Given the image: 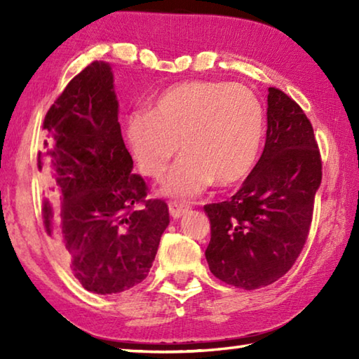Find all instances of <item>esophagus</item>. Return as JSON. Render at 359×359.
I'll use <instances>...</instances> for the list:
<instances>
[{
    "label": "esophagus",
    "mask_w": 359,
    "mask_h": 359,
    "mask_svg": "<svg viewBox=\"0 0 359 359\" xmlns=\"http://www.w3.org/2000/svg\"><path fill=\"white\" fill-rule=\"evenodd\" d=\"M188 212V205L184 203H177V201H171L169 203V214L174 218H180L182 215H185Z\"/></svg>",
    "instance_id": "34e87169"
}]
</instances>
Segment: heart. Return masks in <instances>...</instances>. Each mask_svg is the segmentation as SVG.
I'll use <instances>...</instances> for the list:
<instances>
[{"instance_id":"heart-1","label":"heart","mask_w":359,"mask_h":359,"mask_svg":"<svg viewBox=\"0 0 359 359\" xmlns=\"http://www.w3.org/2000/svg\"><path fill=\"white\" fill-rule=\"evenodd\" d=\"M126 139L139 169L151 179L166 172L165 193L190 198L212 182L231 187L252 172L264 139V111L252 90L231 82L190 81L156 96L149 114L128 120Z\"/></svg>"}]
</instances>
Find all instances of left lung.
<instances>
[{
    "instance_id": "1",
    "label": "left lung",
    "mask_w": 359,
    "mask_h": 359,
    "mask_svg": "<svg viewBox=\"0 0 359 359\" xmlns=\"http://www.w3.org/2000/svg\"><path fill=\"white\" fill-rule=\"evenodd\" d=\"M320 184L321 155L311 120L271 87L261 158L234 196L204 205L212 274L242 290L267 287L287 274L307 241Z\"/></svg>"
}]
</instances>
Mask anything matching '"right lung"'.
<instances>
[{
  "label": "right lung",
  "instance_id": "right-lung-1",
  "mask_svg": "<svg viewBox=\"0 0 359 359\" xmlns=\"http://www.w3.org/2000/svg\"><path fill=\"white\" fill-rule=\"evenodd\" d=\"M42 130V218L65 266L93 293L136 287L154 263L169 210L163 199H147L145 180L131 172L111 66L93 62L72 77Z\"/></svg>",
  "mask_w": 359,
  "mask_h": 359
}]
</instances>
